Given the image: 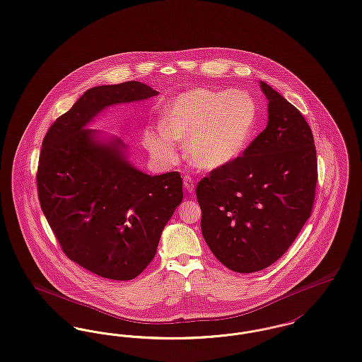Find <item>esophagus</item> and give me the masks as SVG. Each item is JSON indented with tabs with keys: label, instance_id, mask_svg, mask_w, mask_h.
Instances as JSON below:
<instances>
[{
	"label": "esophagus",
	"instance_id": "1",
	"mask_svg": "<svg viewBox=\"0 0 362 362\" xmlns=\"http://www.w3.org/2000/svg\"><path fill=\"white\" fill-rule=\"evenodd\" d=\"M183 183H185L186 190L190 192V194H192L194 190H195V183H194V180H192V177L190 175H186V176L183 177Z\"/></svg>",
	"mask_w": 362,
	"mask_h": 362
}]
</instances>
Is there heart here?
Here are the masks:
<instances>
[{
  "label": "heart",
  "mask_w": 362,
  "mask_h": 362,
  "mask_svg": "<svg viewBox=\"0 0 362 362\" xmlns=\"http://www.w3.org/2000/svg\"><path fill=\"white\" fill-rule=\"evenodd\" d=\"M255 123L257 105L247 93L199 87L168 104L149 145L168 154L175 141L187 139L186 154L195 168L218 170L246 148Z\"/></svg>",
  "instance_id": "1"
}]
</instances>
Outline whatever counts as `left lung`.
Listing matches in <instances>:
<instances>
[{"label":"left lung","mask_w":362,"mask_h":362,"mask_svg":"<svg viewBox=\"0 0 362 362\" xmlns=\"http://www.w3.org/2000/svg\"><path fill=\"white\" fill-rule=\"evenodd\" d=\"M268 124L243 154L197 185L201 231L228 269L252 274L272 265L310 217L317 157L302 113L265 82Z\"/></svg>","instance_id":"obj_1"}]
</instances>
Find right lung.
<instances>
[{"mask_svg": "<svg viewBox=\"0 0 362 362\" xmlns=\"http://www.w3.org/2000/svg\"><path fill=\"white\" fill-rule=\"evenodd\" d=\"M157 94L135 81L93 87L43 138L37 172L43 214L69 259L110 280H131L151 262L183 199V180L179 172L136 170L123 141H97L86 126L107 107Z\"/></svg>", "mask_w": 362, "mask_h": 362, "instance_id": "obj_1", "label": "right lung"}]
</instances>
